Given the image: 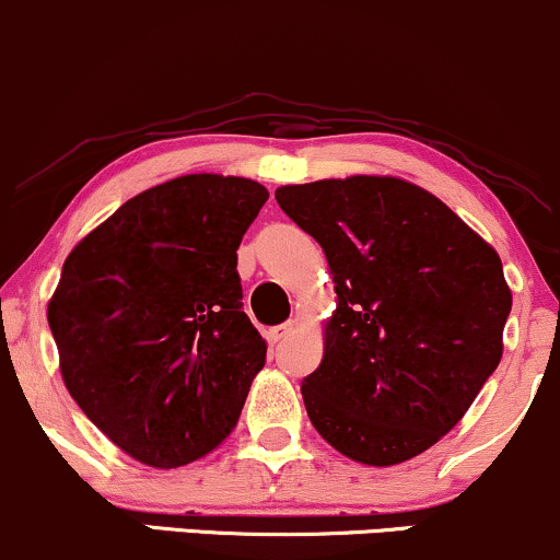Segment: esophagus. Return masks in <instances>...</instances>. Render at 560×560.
Here are the masks:
<instances>
[{"mask_svg": "<svg viewBox=\"0 0 560 560\" xmlns=\"http://www.w3.org/2000/svg\"><path fill=\"white\" fill-rule=\"evenodd\" d=\"M293 329H295V322H285V324H280V327H272V329H269V340L282 342L285 337L293 335Z\"/></svg>", "mask_w": 560, "mask_h": 560, "instance_id": "esophagus-1", "label": "esophagus"}]
</instances>
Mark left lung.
<instances>
[{"mask_svg":"<svg viewBox=\"0 0 560 560\" xmlns=\"http://www.w3.org/2000/svg\"><path fill=\"white\" fill-rule=\"evenodd\" d=\"M275 199L319 241L337 308L301 382L319 436L371 467L407 462L470 410L503 355L512 291L495 248L397 176L288 184Z\"/></svg>","mask_w":560,"mask_h":560,"instance_id":"left-lung-1","label":"left lung"}]
</instances>
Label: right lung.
<instances>
[{"label":"right lung","mask_w":560,"mask_h":560,"mask_svg":"<svg viewBox=\"0 0 560 560\" xmlns=\"http://www.w3.org/2000/svg\"><path fill=\"white\" fill-rule=\"evenodd\" d=\"M267 197L241 176L171 178L65 259L46 314L61 378L142 465H189L238 423L267 342L241 312L236 248Z\"/></svg>","instance_id":"add662e5"}]
</instances>
